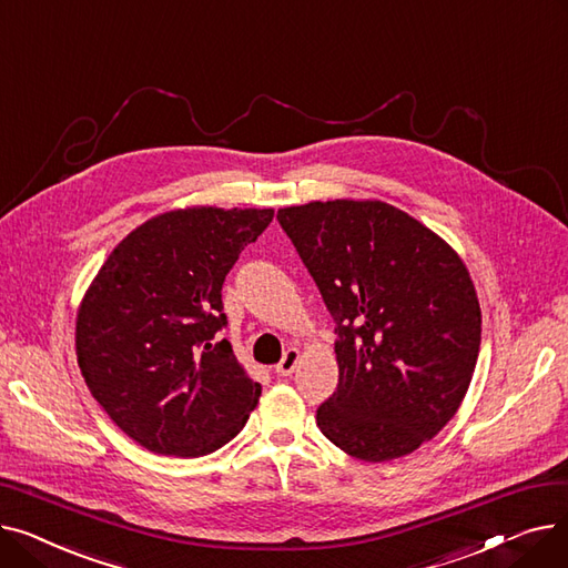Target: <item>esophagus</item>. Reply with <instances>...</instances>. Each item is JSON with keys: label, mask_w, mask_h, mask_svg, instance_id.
Returning a JSON list of instances; mask_svg holds the SVG:
<instances>
[{"label": "esophagus", "mask_w": 568, "mask_h": 568, "mask_svg": "<svg viewBox=\"0 0 568 568\" xmlns=\"http://www.w3.org/2000/svg\"><path fill=\"white\" fill-rule=\"evenodd\" d=\"M300 356H302V352L296 349V347H290L285 354H283V359L276 364V375H292L294 373V368H296V364H300Z\"/></svg>", "instance_id": "1"}]
</instances>
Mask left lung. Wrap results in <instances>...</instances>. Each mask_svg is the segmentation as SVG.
Wrapping results in <instances>:
<instances>
[{
    "label": "left lung",
    "mask_w": 568,
    "mask_h": 568,
    "mask_svg": "<svg viewBox=\"0 0 568 568\" xmlns=\"http://www.w3.org/2000/svg\"><path fill=\"white\" fill-rule=\"evenodd\" d=\"M278 223L336 322L338 386L322 435L384 463L419 449L458 412L481 345V308L458 253L379 200L278 209Z\"/></svg>",
    "instance_id": "1"
}]
</instances>
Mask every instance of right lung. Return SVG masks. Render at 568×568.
Masks as SVG:
<instances>
[{
  "label": "right lung",
  "mask_w": 568,
  "mask_h": 568,
  "mask_svg": "<svg viewBox=\"0 0 568 568\" xmlns=\"http://www.w3.org/2000/svg\"><path fill=\"white\" fill-rule=\"evenodd\" d=\"M274 209L191 206L119 242L75 322L78 366L110 419L144 449L197 458L248 422L262 386L219 338L230 268Z\"/></svg>",
  "instance_id": "obj_1"
}]
</instances>
